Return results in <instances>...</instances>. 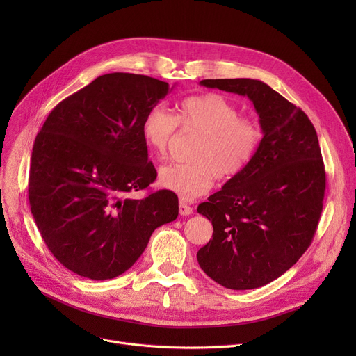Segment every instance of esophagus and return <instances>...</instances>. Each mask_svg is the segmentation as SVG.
<instances>
[{"mask_svg": "<svg viewBox=\"0 0 356 356\" xmlns=\"http://www.w3.org/2000/svg\"><path fill=\"white\" fill-rule=\"evenodd\" d=\"M179 212H180V215H183V216H188V215H192V213H193V208L189 207L188 203L181 200V202L179 203Z\"/></svg>", "mask_w": 356, "mask_h": 356, "instance_id": "1", "label": "esophagus"}]
</instances>
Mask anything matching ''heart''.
Returning a JSON list of instances; mask_svg holds the SVG:
<instances>
[{
	"label": "heart",
	"instance_id": "heart-1",
	"mask_svg": "<svg viewBox=\"0 0 356 356\" xmlns=\"http://www.w3.org/2000/svg\"><path fill=\"white\" fill-rule=\"evenodd\" d=\"M177 125L202 134L193 163L168 164L160 168L159 181L164 189L184 200L207 193L215 179L231 180L245 170L261 141L258 124L239 117L238 108L219 93H202L184 98L177 115L163 105L147 111L141 122V136L157 159H163Z\"/></svg>",
	"mask_w": 356,
	"mask_h": 356
}]
</instances>
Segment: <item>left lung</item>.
Returning <instances> with one entry per match:
<instances>
[{
  "label": "left lung",
  "mask_w": 356,
  "mask_h": 356,
  "mask_svg": "<svg viewBox=\"0 0 356 356\" xmlns=\"http://www.w3.org/2000/svg\"><path fill=\"white\" fill-rule=\"evenodd\" d=\"M200 85L248 97L263 138L245 170L197 207L213 227L197 263L223 287L257 289L283 275L312 244L326 189L319 140L305 112L264 82Z\"/></svg>",
  "instance_id": "8db88e82"
}]
</instances>
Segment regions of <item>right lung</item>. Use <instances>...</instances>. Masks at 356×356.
<instances>
[{
  "label": "right lung",
  "instance_id": "right-lung-1",
  "mask_svg": "<svg viewBox=\"0 0 356 356\" xmlns=\"http://www.w3.org/2000/svg\"><path fill=\"white\" fill-rule=\"evenodd\" d=\"M170 88L134 73H108L56 105L37 134L29 200L50 252L90 280L125 273L156 228L179 215L177 196L129 193L157 177L141 122Z\"/></svg>",
  "mask_w": 356,
  "mask_h": 356
}]
</instances>
